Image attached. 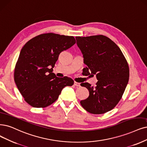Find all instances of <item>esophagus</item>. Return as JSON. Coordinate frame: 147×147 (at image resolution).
I'll return each mask as SVG.
<instances>
[{
	"label": "esophagus",
	"mask_w": 147,
	"mask_h": 147,
	"mask_svg": "<svg viewBox=\"0 0 147 147\" xmlns=\"http://www.w3.org/2000/svg\"><path fill=\"white\" fill-rule=\"evenodd\" d=\"M74 85L75 86H80V84L78 83V82H74Z\"/></svg>",
	"instance_id": "1"
}]
</instances>
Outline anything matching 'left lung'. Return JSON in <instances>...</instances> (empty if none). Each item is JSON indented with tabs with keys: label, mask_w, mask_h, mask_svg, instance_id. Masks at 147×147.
I'll return each mask as SVG.
<instances>
[{
	"label": "left lung",
	"mask_w": 147,
	"mask_h": 147,
	"mask_svg": "<svg viewBox=\"0 0 147 147\" xmlns=\"http://www.w3.org/2000/svg\"><path fill=\"white\" fill-rule=\"evenodd\" d=\"M82 51L84 75H96L95 87L82 83L89 91L87 98L80 103L84 109L100 115L113 109L121 99L128 82L129 69L127 60L119 47L103 35L76 37Z\"/></svg>",
	"instance_id": "left-lung-1"
}]
</instances>
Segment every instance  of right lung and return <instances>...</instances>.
<instances>
[{"label": "right lung", "instance_id": "1", "mask_svg": "<svg viewBox=\"0 0 147 147\" xmlns=\"http://www.w3.org/2000/svg\"><path fill=\"white\" fill-rule=\"evenodd\" d=\"M76 43L73 36L48 32L38 35L22 48L14 71L16 86L24 100L35 108H45L55 102L74 80L57 78L53 73L59 54Z\"/></svg>", "mask_w": 147, "mask_h": 147}]
</instances>
